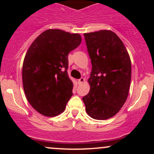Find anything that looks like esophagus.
Returning <instances> with one entry per match:
<instances>
[{
	"instance_id": "obj_1",
	"label": "esophagus",
	"mask_w": 154,
	"mask_h": 154,
	"mask_svg": "<svg viewBox=\"0 0 154 154\" xmlns=\"http://www.w3.org/2000/svg\"><path fill=\"white\" fill-rule=\"evenodd\" d=\"M84 82H85V79L83 78V77H81L80 79H78V85H81Z\"/></svg>"
}]
</instances>
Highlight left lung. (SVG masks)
<instances>
[{"label":"left lung","mask_w":154,"mask_h":154,"mask_svg":"<svg viewBox=\"0 0 154 154\" xmlns=\"http://www.w3.org/2000/svg\"><path fill=\"white\" fill-rule=\"evenodd\" d=\"M92 71L91 90L82 98L86 111L95 119L105 120L119 112L128 98L131 61L126 48L111 30L85 33Z\"/></svg>","instance_id":"obj_1"}]
</instances>
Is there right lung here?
Wrapping results in <instances>:
<instances>
[{"instance_id": "add662e5", "label": "right lung", "mask_w": 154, "mask_h": 154, "mask_svg": "<svg viewBox=\"0 0 154 154\" xmlns=\"http://www.w3.org/2000/svg\"><path fill=\"white\" fill-rule=\"evenodd\" d=\"M81 41L79 34L48 29L28 49L22 66L23 87L29 103L43 115L61 114L73 95L68 54Z\"/></svg>"}]
</instances>
